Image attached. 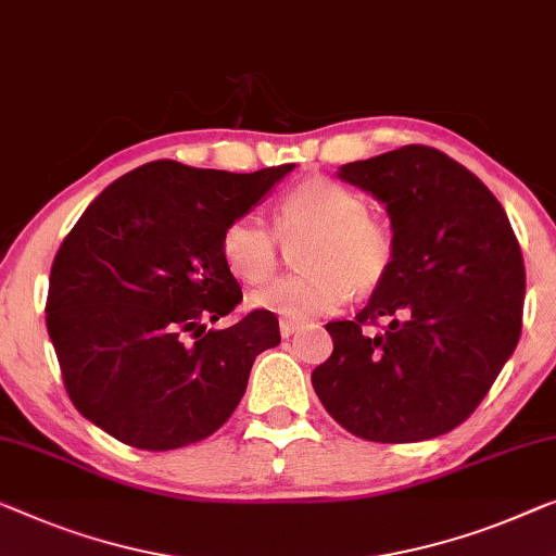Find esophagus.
<instances>
[{"instance_id":"1","label":"esophagus","mask_w":556,"mask_h":556,"mask_svg":"<svg viewBox=\"0 0 556 556\" xmlns=\"http://www.w3.org/2000/svg\"><path fill=\"white\" fill-rule=\"evenodd\" d=\"M296 329H300V325H294V321H281V325H279V334L285 337V339H289V337L294 334Z\"/></svg>"}]
</instances>
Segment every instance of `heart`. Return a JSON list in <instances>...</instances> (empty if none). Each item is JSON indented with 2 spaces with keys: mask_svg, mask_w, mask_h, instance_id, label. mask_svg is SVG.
I'll list each match as a JSON object with an SVG mask.
<instances>
[{
  "mask_svg": "<svg viewBox=\"0 0 556 556\" xmlns=\"http://www.w3.org/2000/svg\"><path fill=\"white\" fill-rule=\"evenodd\" d=\"M285 242L306 237L296 262L304 271L277 279L252 294L254 309L304 325L337 312L350 294L371 292L389 275L394 239L382 222L367 214V202L354 189L331 179H306L281 197L275 214ZM267 222L244 214L222 235V256L237 279L260 285L275 275L279 239Z\"/></svg>",
  "mask_w": 556,
  "mask_h": 556,
  "instance_id": "1",
  "label": "heart"
}]
</instances>
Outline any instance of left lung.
Listing matches in <instances>:
<instances>
[{
	"label": "left lung",
	"mask_w": 556,
	"mask_h": 556,
	"mask_svg": "<svg viewBox=\"0 0 556 556\" xmlns=\"http://www.w3.org/2000/svg\"><path fill=\"white\" fill-rule=\"evenodd\" d=\"M337 177L384 204L394 262L357 317L327 325L334 352L312 371L314 392L369 442L452 432L519 342L525 262L507 212L432 147L342 164ZM382 316L390 325L371 336L366 325Z\"/></svg>",
	"instance_id": "1"
}]
</instances>
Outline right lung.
<instances>
[{"instance_id": "right-lung-1", "label": "right lung", "mask_w": 556, "mask_h": 556, "mask_svg": "<svg viewBox=\"0 0 556 556\" xmlns=\"http://www.w3.org/2000/svg\"><path fill=\"white\" fill-rule=\"evenodd\" d=\"M292 169L149 162L87 206L54 256L47 296L49 339L81 417L149 452L199 442L231 417L256 354L281 337L262 309L206 329L242 302L222 235Z\"/></svg>"}]
</instances>
